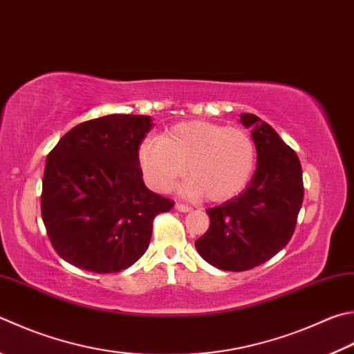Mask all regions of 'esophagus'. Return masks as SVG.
I'll return each mask as SVG.
<instances>
[{"label":"esophagus","instance_id":"34e87169","mask_svg":"<svg viewBox=\"0 0 354 354\" xmlns=\"http://www.w3.org/2000/svg\"><path fill=\"white\" fill-rule=\"evenodd\" d=\"M175 209H176L178 212H190V210H192L190 205L183 204V203H176V204H175Z\"/></svg>","mask_w":354,"mask_h":354}]
</instances>
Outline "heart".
<instances>
[{"label": "heart", "mask_w": 354, "mask_h": 354, "mask_svg": "<svg viewBox=\"0 0 354 354\" xmlns=\"http://www.w3.org/2000/svg\"><path fill=\"white\" fill-rule=\"evenodd\" d=\"M139 165L153 189L167 192L184 173L185 190L209 201H226L246 187L255 169L254 139L240 127L207 120L179 122L160 138L139 145Z\"/></svg>", "instance_id": "heart-1"}]
</instances>
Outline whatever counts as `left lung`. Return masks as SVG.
Here are the masks:
<instances>
[{"label":"left lung","mask_w":354,"mask_h":354,"mask_svg":"<svg viewBox=\"0 0 354 354\" xmlns=\"http://www.w3.org/2000/svg\"><path fill=\"white\" fill-rule=\"evenodd\" d=\"M240 120L252 128L255 173L243 194L205 210L209 229L195 241L205 261L234 272L252 269L280 252L291 240L304 203L295 151L255 114H241Z\"/></svg>","instance_id":"8db88e82"}]
</instances>
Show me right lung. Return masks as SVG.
I'll return each instance as SVG.
<instances>
[{"mask_svg":"<svg viewBox=\"0 0 354 354\" xmlns=\"http://www.w3.org/2000/svg\"><path fill=\"white\" fill-rule=\"evenodd\" d=\"M150 115L110 114L75 125L49 151L41 218L63 260L97 274L120 272L149 248L153 220L171 199L145 187L139 145Z\"/></svg>","mask_w":354,"mask_h":354,"instance_id":"add662e5","label":"right lung"}]
</instances>
